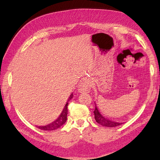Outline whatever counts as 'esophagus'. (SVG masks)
<instances>
[{
  "label": "esophagus",
  "instance_id": "1",
  "mask_svg": "<svg viewBox=\"0 0 160 160\" xmlns=\"http://www.w3.org/2000/svg\"><path fill=\"white\" fill-rule=\"evenodd\" d=\"M90 84L88 82V81L85 80L82 81L78 86V91L80 92H89L90 91Z\"/></svg>",
  "mask_w": 160,
  "mask_h": 160
}]
</instances>
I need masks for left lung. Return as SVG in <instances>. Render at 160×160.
Masks as SVG:
<instances>
[{
	"label": "left lung",
	"mask_w": 160,
	"mask_h": 160,
	"mask_svg": "<svg viewBox=\"0 0 160 160\" xmlns=\"http://www.w3.org/2000/svg\"><path fill=\"white\" fill-rule=\"evenodd\" d=\"M94 113V118H95L97 122L103 126L111 127V128H112V127H116L122 124V123L115 122V121H111L109 119L105 118L104 116H103L101 113H99L98 109L97 108V106H95Z\"/></svg>",
	"instance_id": "obj_1"
}]
</instances>
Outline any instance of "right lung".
<instances>
[{
    "mask_svg": "<svg viewBox=\"0 0 160 160\" xmlns=\"http://www.w3.org/2000/svg\"><path fill=\"white\" fill-rule=\"evenodd\" d=\"M72 97H73V94H72V93L70 95L69 98L68 99V101L66 102V106H65L63 110L62 111V113H61V115L59 116V117L56 119V121H54L53 122L51 123L50 124H48V125H47V126H37V128L41 129V130H44V131H53V130L58 129V128H60L61 126H63L67 121L68 104V102L72 98Z\"/></svg>",
    "mask_w": 160,
    "mask_h": 160,
    "instance_id": "right-lung-1",
    "label": "right lung"
}]
</instances>
